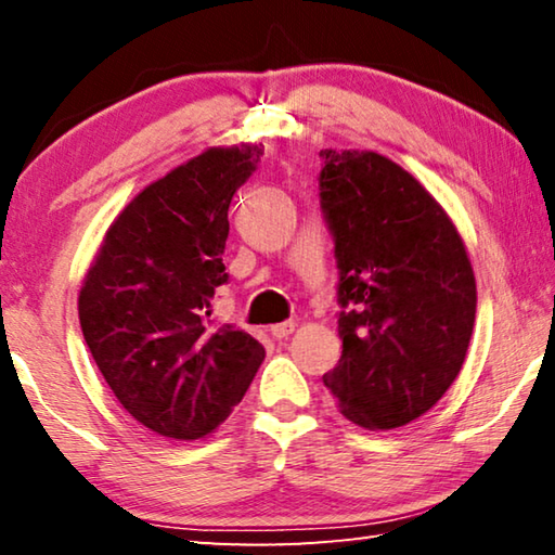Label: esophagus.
Wrapping results in <instances>:
<instances>
[{
	"label": "esophagus",
	"mask_w": 555,
	"mask_h": 555,
	"mask_svg": "<svg viewBox=\"0 0 555 555\" xmlns=\"http://www.w3.org/2000/svg\"><path fill=\"white\" fill-rule=\"evenodd\" d=\"M296 331V323L294 321H286V323H276L271 325V335L276 337V340H284V337H288L291 333Z\"/></svg>",
	"instance_id": "1"
}]
</instances>
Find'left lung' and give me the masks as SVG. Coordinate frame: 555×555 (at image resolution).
I'll return each mask as SVG.
<instances>
[{
    "label": "left lung",
    "instance_id": "obj_1",
    "mask_svg": "<svg viewBox=\"0 0 555 555\" xmlns=\"http://www.w3.org/2000/svg\"><path fill=\"white\" fill-rule=\"evenodd\" d=\"M321 205L340 269L343 357L323 382L370 430L406 426L448 391L473 337L465 242L434 195L377 152L323 149Z\"/></svg>",
    "mask_w": 555,
    "mask_h": 555
}]
</instances>
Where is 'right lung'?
Instances as JSON below:
<instances>
[{"instance_id":"obj_1","label":"right lung","mask_w":555,"mask_h":555,"mask_svg":"<svg viewBox=\"0 0 555 555\" xmlns=\"http://www.w3.org/2000/svg\"><path fill=\"white\" fill-rule=\"evenodd\" d=\"M261 144L210 146L134 195L109 224L78 296L80 327L112 393L173 440L212 434L242 401L264 347L210 321L232 195Z\"/></svg>"}]
</instances>
